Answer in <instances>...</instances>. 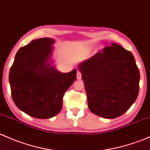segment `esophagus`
I'll return each instance as SVG.
<instances>
[{
	"mask_svg": "<svg viewBox=\"0 0 150 150\" xmlns=\"http://www.w3.org/2000/svg\"><path fill=\"white\" fill-rule=\"evenodd\" d=\"M77 79L78 80H80L81 79V73H80V71L77 72Z\"/></svg>",
	"mask_w": 150,
	"mask_h": 150,
	"instance_id": "34e87169",
	"label": "esophagus"
}]
</instances>
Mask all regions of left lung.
I'll list each match as a JSON object with an SVG mask.
<instances>
[{"instance_id": "8db88e82", "label": "left lung", "mask_w": 150, "mask_h": 150, "mask_svg": "<svg viewBox=\"0 0 150 150\" xmlns=\"http://www.w3.org/2000/svg\"><path fill=\"white\" fill-rule=\"evenodd\" d=\"M90 111L113 119L123 115L139 93V71L131 52L111 43L78 65Z\"/></svg>"}]
</instances>
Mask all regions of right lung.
<instances>
[{
    "mask_svg": "<svg viewBox=\"0 0 150 150\" xmlns=\"http://www.w3.org/2000/svg\"><path fill=\"white\" fill-rule=\"evenodd\" d=\"M55 40L42 38L31 41L16 53L9 73L13 100L18 108L38 119H48L58 114L62 98L75 81V69L61 72L53 65Z\"/></svg>",
    "mask_w": 150,
    "mask_h": 150,
    "instance_id": "right-lung-1",
    "label": "right lung"
}]
</instances>
